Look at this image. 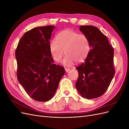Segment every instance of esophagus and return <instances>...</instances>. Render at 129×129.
Wrapping results in <instances>:
<instances>
[{
  "label": "esophagus",
  "instance_id": "1",
  "mask_svg": "<svg viewBox=\"0 0 129 129\" xmlns=\"http://www.w3.org/2000/svg\"><path fill=\"white\" fill-rule=\"evenodd\" d=\"M65 71L66 73H68L70 71V68H65Z\"/></svg>",
  "mask_w": 129,
  "mask_h": 129
}]
</instances>
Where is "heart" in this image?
I'll use <instances>...</instances> for the list:
<instances>
[{
	"mask_svg": "<svg viewBox=\"0 0 129 129\" xmlns=\"http://www.w3.org/2000/svg\"><path fill=\"white\" fill-rule=\"evenodd\" d=\"M49 49L53 59L59 62L64 52L66 54L62 63L71 66L74 62L80 63L84 60L90 50L88 37L72 29L61 31L56 36V40L49 42Z\"/></svg>",
	"mask_w": 129,
	"mask_h": 129,
	"instance_id": "b5f03b06",
	"label": "heart"
}]
</instances>
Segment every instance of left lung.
Listing matches in <instances>:
<instances>
[{"label": "left lung", "instance_id": "8db88e82", "mask_svg": "<svg viewBox=\"0 0 129 129\" xmlns=\"http://www.w3.org/2000/svg\"><path fill=\"white\" fill-rule=\"evenodd\" d=\"M91 49L83 63L76 67L79 77L75 86L81 96L87 99L103 95L114 76V48L107 37L95 26H81Z\"/></svg>", "mask_w": 129, "mask_h": 129}]
</instances>
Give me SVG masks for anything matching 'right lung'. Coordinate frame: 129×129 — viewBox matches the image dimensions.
I'll return each mask as SVG.
<instances>
[{
  "instance_id": "1",
  "label": "right lung",
  "mask_w": 129,
  "mask_h": 129,
  "mask_svg": "<svg viewBox=\"0 0 129 129\" xmlns=\"http://www.w3.org/2000/svg\"><path fill=\"white\" fill-rule=\"evenodd\" d=\"M54 26L37 27L26 32L15 50L19 82L31 98L39 102L51 100L64 67L54 64L49 44Z\"/></svg>"
}]
</instances>
